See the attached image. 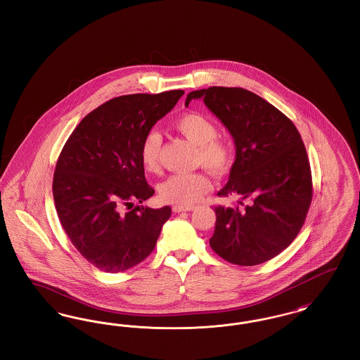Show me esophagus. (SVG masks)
Returning a JSON list of instances; mask_svg holds the SVG:
<instances>
[{
    "label": "esophagus",
    "instance_id": "34e87169",
    "mask_svg": "<svg viewBox=\"0 0 360 360\" xmlns=\"http://www.w3.org/2000/svg\"><path fill=\"white\" fill-rule=\"evenodd\" d=\"M172 210H174L175 213H179V212H190V210H194V206L174 205L172 206Z\"/></svg>",
    "mask_w": 360,
    "mask_h": 360
}]
</instances>
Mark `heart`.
Masks as SVG:
<instances>
[{
    "mask_svg": "<svg viewBox=\"0 0 360 360\" xmlns=\"http://www.w3.org/2000/svg\"><path fill=\"white\" fill-rule=\"evenodd\" d=\"M174 128L197 146L195 162L207 170L223 174L232 163V147L228 141L217 136L219 129L214 121L202 113L191 112L182 115L174 122ZM162 135L151 129L140 143V159L147 172L159 170L162 151ZM212 188V182L205 172H176L170 175L159 188L160 197L172 204L188 206L200 201Z\"/></svg>",
    "mask_w": 360,
    "mask_h": 360,
    "instance_id": "heart-1",
    "label": "heart"
}]
</instances>
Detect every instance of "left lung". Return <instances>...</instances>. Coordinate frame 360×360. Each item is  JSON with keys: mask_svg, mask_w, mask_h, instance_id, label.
Returning a JSON list of instances; mask_svg holds the SVG:
<instances>
[{"mask_svg": "<svg viewBox=\"0 0 360 360\" xmlns=\"http://www.w3.org/2000/svg\"><path fill=\"white\" fill-rule=\"evenodd\" d=\"M204 100L233 137L236 159L217 195L238 194L240 209L216 206L212 250L226 262L255 266L297 238L311 202L307 148L295 125L274 105L241 87L212 86L188 93Z\"/></svg>", "mask_w": 360, "mask_h": 360, "instance_id": "left-lung-1", "label": "left lung"}]
</instances>
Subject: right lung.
Listing matches in <instances>:
<instances>
[{
  "label": "right lung",
  "instance_id": "add662e5",
  "mask_svg": "<svg viewBox=\"0 0 360 360\" xmlns=\"http://www.w3.org/2000/svg\"><path fill=\"white\" fill-rule=\"evenodd\" d=\"M184 90L129 94L85 116L56 162L52 193L60 224L78 252L105 273H121L154 251L172 207L137 205L154 195L140 143Z\"/></svg>",
  "mask_w": 360,
  "mask_h": 360
}]
</instances>
